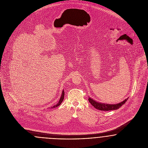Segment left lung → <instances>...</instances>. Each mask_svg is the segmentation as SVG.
<instances>
[{
  "instance_id": "obj_1",
  "label": "left lung",
  "mask_w": 148,
  "mask_h": 148,
  "mask_svg": "<svg viewBox=\"0 0 148 148\" xmlns=\"http://www.w3.org/2000/svg\"><path fill=\"white\" fill-rule=\"evenodd\" d=\"M129 97H127L126 99H125L124 101L116 104H106V103H99L98 101H96V100L92 99L90 97L88 98V100L89 103L93 106L96 109L100 110H103V111H108V110H116L119 109L121 106H123L127 100H128Z\"/></svg>"
}]
</instances>
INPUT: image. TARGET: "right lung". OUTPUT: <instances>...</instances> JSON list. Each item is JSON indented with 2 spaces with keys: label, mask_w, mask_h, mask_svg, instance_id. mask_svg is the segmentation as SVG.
Masks as SVG:
<instances>
[{
  "label": "right lung",
  "mask_w": 148,
  "mask_h": 148,
  "mask_svg": "<svg viewBox=\"0 0 148 148\" xmlns=\"http://www.w3.org/2000/svg\"><path fill=\"white\" fill-rule=\"evenodd\" d=\"M64 97V90H63L62 93V95H61V97H60V99H59V102H58L57 104H56L55 105L51 106L49 108H50V109H53V108H56V107H58V106H60V105L61 104V103H62L63 102V101Z\"/></svg>",
  "instance_id": "add662e5"
}]
</instances>
